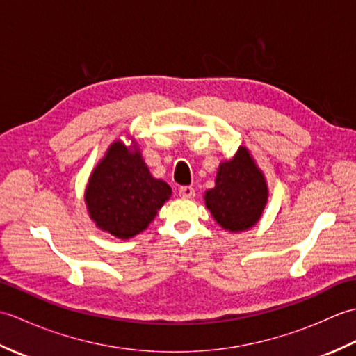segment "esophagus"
Here are the masks:
<instances>
[{
	"mask_svg": "<svg viewBox=\"0 0 356 356\" xmlns=\"http://www.w3.org/2000/svg\"><path fill=\"white\" fill-rule=\"evenodd\" d=\"M179 194H180V197H182V199H193L195 195V190L193 186H180Z\"/></svg>",
	"mask_w": 356,
	"mask_h": 356,
	"instance_id": "esophagus-1",
	"label": "esophagus"
}]
</instances>
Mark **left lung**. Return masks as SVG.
I'll use <instances>...</instances> for the list:
<instances>
[{"label": "left lung", "mask_w": 356, "mask_h": 356, "mask_svg": "<svg viewBox=\"0 0 356 356\" xmlns=\"http://www.w3.org/2000/svg\"><path fill=\"white\" fill-rule=\"evenodd\" d=\"M268 202V186L248 149L240 147L232 161L218 166L216 186L205 194L207 208L225 229L254 226Z\"/></svg>", "instance_id": "8db88e82"}]
</instances>
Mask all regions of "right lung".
I'll return each mask as SVG.
<instances>
[{
    "instance_id": "right-lung-1",
    "label": "right lung",
    "mask_w": 356,
    "mask_h": 356,
    "mask_svg": "<svg viewBox=\"0 0 356 356\" xmlns=\"http://www.w3.org/2000/svg\"><path fill=\"white\" fill-rule=\"evenodd\" d=\"M171 188L151 176L139 151L115 142L88 180V213L101 229L119 238L142 232L170 199Z\"/></svg>"
}]
</instances>
